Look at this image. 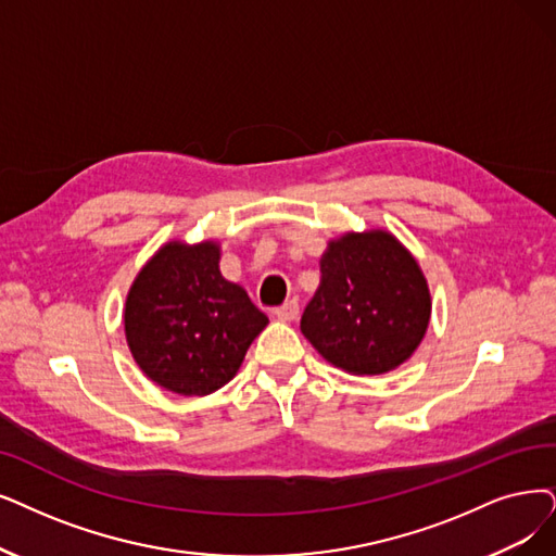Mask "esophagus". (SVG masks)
<instances>
[{
    "mask_svg": "<svg viewBox=\"0 0 556 556\" xmlns=\"http://www.w3.org/2000/svg\"><path fill=\"white\" fill-rule=\"evenodd\" d=\"M274 315L280 321H294L299 317V303L296 301H287V303H282L280 307L274 309Z\"/></svg>",
    "mask_w": 556,
    "mask_h": 556,
    "instance_id": "1",
    "label": "esophagus"
}]
</instances>
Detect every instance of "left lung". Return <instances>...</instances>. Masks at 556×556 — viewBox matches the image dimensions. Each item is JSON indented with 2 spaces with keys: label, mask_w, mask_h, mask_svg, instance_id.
I'll return each mask as SVG.
<instances>
[{
  "label": "left lung",
  "mask_w": 556,
  "mask_h": 556,
  "mask_svg": "<svg viewBox=\"0 0 556 556\" xmlns=\"http://www.w3.org/2000/svg\"><path fill=\"white\" fill-rule=\"evenodd\" d=\"M301 330L324 358L374 376L406 363L429 328L431 294L417 260L386 230L328 241Z\"/></svg>",
  "instance_id": "left-lung-1"
}]
</instances>
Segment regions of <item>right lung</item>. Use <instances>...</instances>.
I'll list each match as a JSON object with an SVG mask.
<instances>
[{
    "label": "right lung",
    "mask_w": 556,
    "mask_h": 556,
    "mask_svg": "<svg viewBox=\"0 0 556 556\" xmlns=\"http://www.w3.org/2000/svg\"><path fill=\"white\" fill-rule=\"evenodd\" d=\"M216 241H168L129 287L125 338L157 386L185 396L224 388L269 324L243 287L218 269Z\"/></svg>",
    "instance_id": "obj_1"
}]
</instances>
